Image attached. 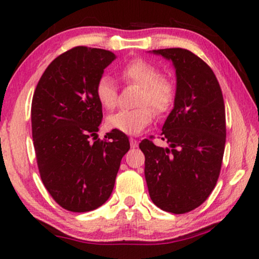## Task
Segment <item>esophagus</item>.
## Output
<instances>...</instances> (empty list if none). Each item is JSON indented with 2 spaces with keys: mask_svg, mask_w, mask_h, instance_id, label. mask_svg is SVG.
<instances>
[{
  "mask_svg": "<svg viewBox=\"0 0 259 259\" xmlns=\"http://www.w3.org/2000/svg\"><path fill=\"white\" fill-rule=\"evenodd\" d=\"M130 146H132L133 148H135V147H138L139 146V142H138V140H135V139H130Z\"/></svg>",
  "mask_w": 259,
  "mask_h": 259,
  "instance_id": "obj_1",
  "label": "esophagus"
}]
</instances>
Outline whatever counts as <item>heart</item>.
<instances>
[{"label":"heart","instance_id":"1","mask_svg":"<svg viewBox=\"0 0 259 259\" xmlns=\"http://www.w3.org/2000/svg\"><path fill=\"white\" fill-rule=\"evenodd\" d=\"M121 78L141 89L135 109H120L107 118V127L111 130L138 135L153 119V112L163 113L170 107L174 100V85L165 76L159 75V70L144 59H134L121 69ZM96 95L100 103L107 109L117 105L118 92L115 82L109 76H103L97 82Z\"/></svg>","mask_w":259,"mask_h":259}]
</instances>
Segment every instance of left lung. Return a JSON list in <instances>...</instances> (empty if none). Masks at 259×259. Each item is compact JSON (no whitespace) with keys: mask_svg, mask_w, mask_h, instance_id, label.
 Segmentation results:
<instances>
[{"mask_svg":"<svg viewBox=\"0 0 259 259\" xmlns=\"http://www.w3.org/2000/svg\"><path fill=\"white\" fill-rule=\"evenodd\" d=\"M171 62L177 75L174 107L162 127L168 147L145 139V178L157 207L183 214L201 206L222 168L227 127L223 94L214 73L184 49L150 51Z\"/></svg>","mask_w":259,"mask_h":259,"instance_id":"obj_1","label":"left lung"}]
</instances>
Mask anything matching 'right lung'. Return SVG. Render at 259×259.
<instances>
[{"instance_id":"add662e5","label":"right lung","mask_w":259,"mask_h":259,"mask_svg":"<svg viewBox=\"0 0 259 259\" xmlns=\"http://www.w3.org/2000/svg\"><path fill=\"white\" fill-rule=\"evenodd\" d=\"M115 58L107 50L74 47L53 59L32 96V142L41 180L70 212L94 210L108 200L130 148L118 130L105 140L96 138L103 117L96 86Z\"/></svg>"}]
</instances>
